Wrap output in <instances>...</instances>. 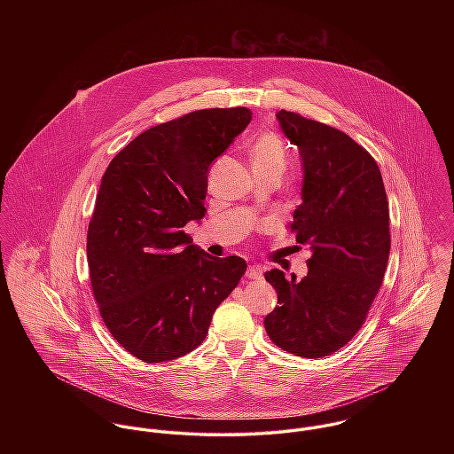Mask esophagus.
Listing matches in <instances>:
<instances>
[{
    "label": "esophagus",
    "instance_id": "esophagus-1",
    "mask_svg": "<svg viewBox=\"0 0 454 454\" xmlns=\"http://www.w3.org/2000/svg\"><path fill=\"white\" fill-rule=\"evenodd\" d=\"M247 278H248V279H254V281H260V279L263 278L260 267H250V269L247 270Z\"/></svg>",
    "mask_w": 454,
    "mask_h": 454
}]
</instances>
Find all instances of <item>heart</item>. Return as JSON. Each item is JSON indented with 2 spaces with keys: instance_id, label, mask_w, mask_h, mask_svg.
<instances>
[{
  "instance_id": "obj_1",
  "label": "heart",
  "mask_w": 454,
  "mask_h": 454,
  "mask_svg": "<svg viewBox=\"0 0 454 454\" xmlns=\"http://www.w3.org/2000/svg\"><path fill=\"white\" fill-rule=\"evenodd\" d=\"M250 157L255 171H276L281 175L286 168V148L274 132H265L257 137Z\"/></svg>"
}]
</instances>
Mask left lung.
Returning <instances> with one entry per match:
<instances>
[{
    "mask_svg": "<svg viewBox=\"0 0 454 454\" xmlns=\"http://www.w3.org/2000/svg\"><path fill=\"white\" fill-rule=\"evenodd\" d=\"M276 117L304 168L290 231L313 255L299 281L265 272L279 306L263 326L278 348L322 358L356 335L380 292L391 247L388 199L378 162L346 132L295 112Z\"/></svg>",
    "mask_w": 454,
    "mask_h": 454,
    "instance_id": "obj_1",
    "label": "left lung"
}]
</instances>
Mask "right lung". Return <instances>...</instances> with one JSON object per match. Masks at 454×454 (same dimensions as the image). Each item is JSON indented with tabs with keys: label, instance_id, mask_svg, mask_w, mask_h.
<instances>
[{
	"label": "right lung",
	"instance_id": "right-lung-1",
	"mask_svg": "<svg viewBox=\"0 0 454 454\" xmlns=\"http://www.w3.org/2000/svg\"><path fill=\"white\" fill-rule=\"evenodd\" d=\"M250 121L245 106L191 112L136 136L103 175L87 231L92 295L145 364L195 349L247 270L199 250L184 227L204 216L207 169Z\"/></svg>",
	"mask_w": 454,
	"mask_h": 454
}]
</instances>
